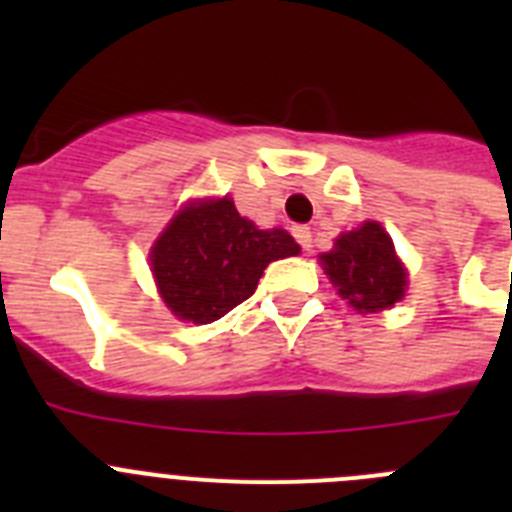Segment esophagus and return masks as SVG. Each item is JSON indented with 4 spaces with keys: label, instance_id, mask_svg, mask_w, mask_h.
<instances>
[{
    "label": "esophagus",
    "instance_id": "34e87169",
    "mask_svg": "<svg viewBox=\"0 0 512 512\" xmlns=\"http://www.w3.org/2000/svg\"><path fill=\"white\" fill-rule=\"evenodd\" d=\"M292 233H295L297 243H300V246L305 248V251H310V248H312V233H310V228H295V230H292Z\"/></svg>",
    "mask_w": 512,
    "mask_h": 512
}]
</instances>
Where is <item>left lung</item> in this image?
Masks as SVG:
<instances>
[{"label":"left lung","instance_id":"obj_1","mask_svg":"<svg viewBox=\"0 0 512 512\" xmlns=\"http://www.w3.org/2000/svg\"><path fill=\"white\" fill-rule=\"evenodd\" d=\"M320 264L338 295L359 312L387 310L408 289V271L397 259L395 243L374 220L338 235Z\"/></svg>","mask_w":512,"mask_h":512}]
</instances>
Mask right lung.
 <instances>
[{"mask_svg":"<svg viewBox=\"0 0 512 512\" xmlns=\"http://www.w3.org/2000/svg\"><path fill=\"white\" fill-rule=\"evenodd\" d=\"M297 253L287 230H259L230 197L194 200L156 238L151 271L176 318L205 325L248 300L271 261Z\"/></svg>","mask_w":512,"mask_h":512,"instance_id":"right-lung-1","label":"right lung"}]
</instances>
